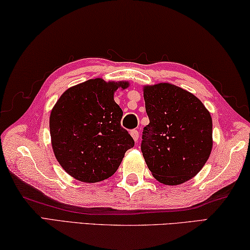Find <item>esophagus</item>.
<instances>
[{"label": "esophagus", "mask_w": 250, "mask_h": 250, "mask_svg": "<svg viewBox=\"0 0 250 250\" xmlns=\"http://www.w3.org/2000/svg\"><path fill=\"white\" fill-rule=\"evenodd\" d=\"M130 135H132L133 140H134L135 142H137V141H138V136H140V135H138V130H137V129H133V130H130Z\"/></svg>", "instance_id": "obj_1"}]
</instances>
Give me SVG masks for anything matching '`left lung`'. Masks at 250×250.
Masks as SVG:
<instances>
[{
  "instance_id": "left-lung-1",
  "label": "left lung",
  "mask_w": 250,
  "mask_h": 250,
  "mask_svg": "<svg viewBox=\"0 0 250 250\" xmlns=\"http://www.w3.org/2000/svg\"><path fill=\"white\" fill-rule=\"evenodd\" d=\"M149 124L142 153L159 183L179 185L197 175L212 148L209 112L194 94L169 83L144 86Z\"/></svg>"
}]
</instances>
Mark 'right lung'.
<instances>
[{
    "label": "right lung",
    "instance_id": "obj_1",
    "mask_svg": "<svg viewBox=\"0 0 250 250\" xmlns=\"http://www.w3.org/2000/svg\"><path fill=\"white\" fill-rule=\"evenodd\" d=\"M128 82L88 80L66 89L53 107L50 133L62 168L77 181L97 183L120 167L134 140L121 126L123 110L114 101Z\"/></svg>",
    "mask_w": 250,
    "mask_h": 250
}]
</instances>
